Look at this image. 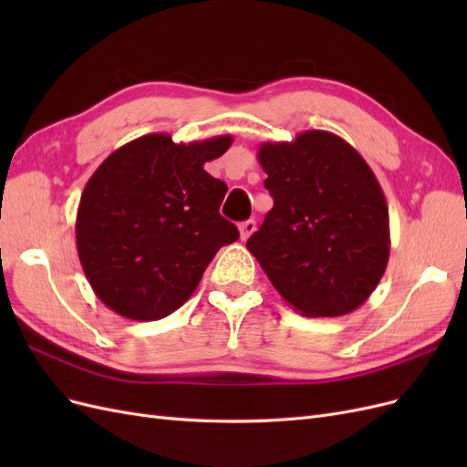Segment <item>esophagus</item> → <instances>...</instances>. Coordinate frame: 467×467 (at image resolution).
Here are the masks:
<instances>
[{"mask_svg": "<svg viewBox=\"0 0 467 467\" xmlns=\"http://www.w3.org/2000/svg\"><path fill=\"white\" fill-rule=\"evenodd\" d=\"M255 230H257L255 220H247L239 223V237H242V242H247V239L255 234Z\"/></svg>", "mask_w": 467, "mask_h": 467, "instance_id": "34e87169", "label": "esophagus"}]
</instances>
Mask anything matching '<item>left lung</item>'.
Wrapping results in <instances>:
<instances>
[{"label": "left lung", "instance_id": "1", "mask_svg": "<svg viewBox=\"0 0 467 467\" xmlns=\"http://www.w3.org/2000/svg\"><path fill=\"white\" fill-rule=\"evenodd\" d=\"M257 158L275 204L247 249L296 312H355L389 261L388 204L370 165L327 130L265 142Z\"/></svg>", "mask_w": 467, "mask_h": 467}]
</instances>
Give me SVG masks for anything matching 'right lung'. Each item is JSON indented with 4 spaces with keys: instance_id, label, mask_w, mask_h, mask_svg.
I'll return each instance as SVG.
<instances>
[{
    "instance_id": "obj_1",
    "label": "right lung",
    "mask_w": 467,
    "mask_h": 467,
    "mask_svg": "<svg viewBox=\"0 0 467 467\" xmlns=\"http://www.w3.org/2000/svg\"><path fill=\"white\" fill-rule=\"evenodd\" d=\"M234 138L175 144L146 134L112 151L81 192L78 257L95 296L112 312L155 321L185 304L220 247L239 232L220 216L225 182L204 163Z\"/></svg>"
}]
</instances>
